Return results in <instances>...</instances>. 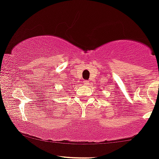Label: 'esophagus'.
<instances>
[{
    "instance_id": "obj_1",
    "label": "esophagus",
    "mask_w": 159,
    "mask_h": 159,
    "mask_svg": "<svg viewBox=\"0 0 159 159\" xmlns=\"http://www.w3.org/2000/svg\"><path fill=\"white\" fill-rule=\"evenodd\" d=\"M83 83H84L85 85H88L89 84V80H85V81L83 82Z\"/></svg>"
}]
</instances>
